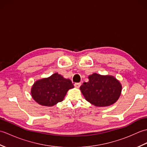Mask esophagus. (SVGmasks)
Masks as SVG:
<instances>
[{"instance_id":"1","label":"esophagus","mask_w":147,"mask_h":147,"mask_svg":"<svg viewBox=\"0 0 147 147\" xmlns=\"http://www.w3.org/2000/svg\"><path fill=\"white\" fill-rule=\"evenodd\" d=\"M81 85H82L81 83H75L74 84V85L76 87V88H79V87L81 86Z\"/></svg>"}]
</instances>
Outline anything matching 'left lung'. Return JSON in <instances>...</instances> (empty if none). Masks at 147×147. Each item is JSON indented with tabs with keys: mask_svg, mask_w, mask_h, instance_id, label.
Wrapping results in <instances>:
<instances>
[{
	"mask_svg": "<svg viewBox=\"0 0 147 147\" xmlns=\"http://www.w3.org/2000/svg\"><path fill=\"white\" fill-rule=\"evenodd\" d=\"M83 83L80 90L87 101L97 107L109 106L116 102L121 93V83L112 76L94 73Z\"/></svg>",
	"mask_w": 147,
	"mask_h": 147,
	"instance_id": "8db88e82",
	"label": "left lung"
}]
</instances>
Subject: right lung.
Segmentation results:
<instances>
[{"label": "right lung", "mask_w": 147, "mask_h": 147, "mask_svg": "<svg viewBox=\"0 0 147 147\" xmlns=\"http://www.w3.org/2000/svg\"><path fill=\"white\" fill-rule=\"evenodd\" d=\"M73 88L70 80L55 73L47 78L36 81L32 86V95L40 105L50 107L63 100L67 92Z\"/></svg>", "instance_id": "obj_1"}]
</instances>
